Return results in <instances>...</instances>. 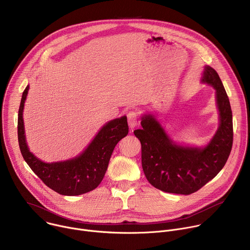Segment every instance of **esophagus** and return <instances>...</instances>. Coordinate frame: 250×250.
I'll list each match as a JSON object with an SVG mask.
<instances>
[{"label":"esophagus","instance_id":"obj_1","mask_svg":"<svg viewBox=\"0 0 250 250\" xmlns=\"http://www.w3.org/2000/svg\"><path fill=\"white\" fill-rule=\"evenodd\" d=\"M127 123L129 127L133 128L138 124V115L135 111H130L127 113Z\"/></svg>","mask_w":250,"mask_h":250}]
</instances>
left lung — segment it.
Masks as SVG:
<instances>
[{
  "label": "left lung",
  "instance_id": "8db88e82",
  "mask_svg": "<svg viewBox=\"0 0 250 250\" xmlns=\"http://www.w3.org/2000/svg\"><path fill=\"white\" fill-rule=\"evenodd\" d=\"M203 83L216 90L220 126L209 144L201 147L178 146L151 115L141 118V129L133 131L141 144V164L148 182L172 194L190 195L205 186L225 166L232 147L230 104L217 71L206 66Z\"/></svg>",
  "mask_w": 250,
  "mask_h": 250
}]
</instances>
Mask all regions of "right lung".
I'll list each match as a JSON object with an SVG mask.
<instances>
[{
  "instance_id": "right-lung-1",
  "label": "right lung",
  "mask_w": 250,
  "mask_h": 250,
  "mask_svg": "<svg viewBox=\"0 0 250 250\" xmlns=\"http://www.w3.org/2000/svg\"><path fill=\"white\" fill-rule=\"evenodd\" d=\"M28 88L26 86L22 93L18 117V139L23 159L47 187L60 195L78 196L96 189L108 169L115 146L128 133L126 117L106 123L79 156L45 163L34 156L26 146L22 111Z\"/></svg>"
}]
</instances>
